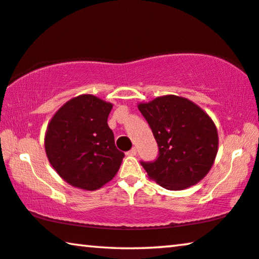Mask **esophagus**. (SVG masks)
Returning <instances> with one entry per match:
<instances>
[{
  "label": "esophagus",
  "instance_id": "esophagus-1",
  "mask_svg": "<svg viewBox=\"0 0 259 259\" xmlns=\"http://www.w3.org/2000/svg\"><path fill=\"white\" fill-rule=\"evenodd\" d=\"M125 154H126V156H136V154H137V149L136 148H133V149L130 150V151H128Z\"/></svg>",
  "mask_w": 259,
  "mask_h": 259
}]
</instances>
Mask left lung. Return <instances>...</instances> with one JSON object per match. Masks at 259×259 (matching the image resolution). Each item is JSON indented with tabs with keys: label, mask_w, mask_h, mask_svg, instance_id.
Masks as SVG:
<instances>
[{
	"label": "left lung",
	"mask_w": 259,
	"mask_h": 259,
	"mask_svg": "<svg viewBox=\"0 0 259 259\" xmlns=\"http://www.w3.org/2000/svg\"><path fill=\"white\" fill-rule=\"evenodd\" d=\"M159 153L154 161H141L149 178L169 191L198 184L214 164L219 148L218 130L204 111L177 95L140 103Z\"/></svg>",
	"instance_id": "left-lung-1"
}]
</instances>
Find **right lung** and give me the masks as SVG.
Segmentation results:
<instances>
[{
  "label": "right lung",
  "instance_id": "1",
  "mask_svg": "<svg viewBox=\"0 0 259 259\" xmlns=\"http://www.w3.org/2000/svg\"><path fill=\"white\" fill-rule=\"evenodd\" d=\"M113 108L91 94L73 98L50 121L45 151L50 164L66 183L95 191L114 178L124 153L115 146L108 126Z\"/></svg>",
  "mask_w": 259,
  "mask_h": 259
}]
</instances>
